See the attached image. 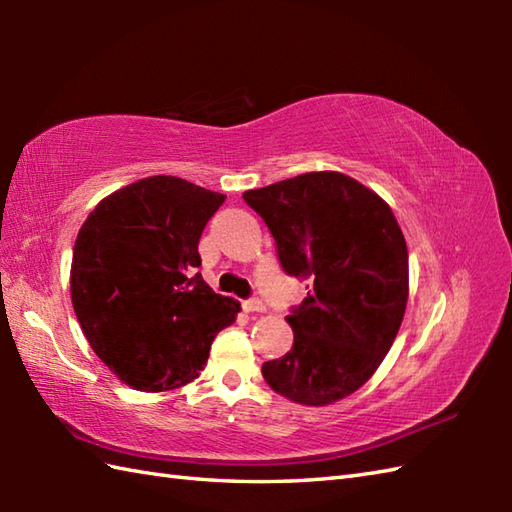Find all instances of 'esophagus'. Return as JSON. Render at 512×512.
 I'll list each match as a JSON object with an SVG mask.
<instances>
[{
  "instance_id": "obj_1",
  "label": "esophagus",
  "mask_w": 512,
  "mask_h": 512,
  "mask_svg": "<svg viewBox=\"0 0 512 512\" xmlns=\"http://www.w3.org/2000/svg\"><path fill=\"white\" fill-rule=\"evenodd\" d=\"M242 308L246 310V312H266V306L259 299H248V301H244L242 303Z\"/></svg>"
}]
</instances>
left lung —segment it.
Listing matches in <instances>:
<instances>
[{
  "instance_id": "left-lung-1",
  "label": "left lung",
  "mask_w": 512,
  "mask_h": 512,
  "mask_svg": "<svg viewBox=\"0 0 512 512\" xmlns=\"http://www.w3.org/2000/svg\"><path fill=\"white\" fill-rule=\"evenodd\" d=\"M264 217L288 275L310 279L286 321L292 350L262 367L279 396L325 407L374 376L409 297L405 235L389 204L339 171H310L244 191Z\"/></svg>"
}]
</instances>
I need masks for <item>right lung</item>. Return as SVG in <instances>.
<instances>
[{
    "instance_id": "1",
    "label": "right lung",
    "mask_w": 512,
    "mask_h": 512,
    "mask_svg": "<svg viewBox=\"0 0 512 512\" xmlns=\"http://www.w3.org/2000/svg\"><path fill=\"white\" fill-rule=\"evenodd\" d=\"M226 195L176 176L136 180L107 195L74 242L70 297L96 356L140 391L191 383L239 301L215 295L198 242Z\"/></svg>"
}]
</instances>
